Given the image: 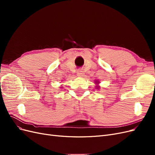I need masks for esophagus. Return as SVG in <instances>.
<instances>
[{"instance_id":"esophagus-1","label":"esophagus","mask_w":155,"mask_h":155,"mask_svg":"<svg viewBox=\"0 0 155 155\" xmlns=\"http://www.w3.org/2000/svg\"><path fill=\"white\" fill-rule=\"evenodd\" d=\"M77 74H78V76H79V77H82V76H84V72H83V71H82L81 70H79L78 71V72H77Z\"/></svg>"}]
</instances>
